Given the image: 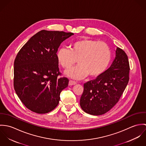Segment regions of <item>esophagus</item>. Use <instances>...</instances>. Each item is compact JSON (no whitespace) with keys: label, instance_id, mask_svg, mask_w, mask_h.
I'll list each match as a JSON object with an SVG mask.
<instances>
[{"label":"esophagus","instance_id":"esophagus-1","mask_svg":"<svg viewBox=\"0 0 146 146\" xmlns=\"http://www.w3.org/2000/svg\"><path fill=\"white\" fill-rule=\"evenodd\" d=\"M76 84V82L70 80L69 81L68 85H75V84Z\"/></svg>","mask_w":146,"mask_h":146}]
</instances>
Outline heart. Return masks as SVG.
Segmentation results:
<instances>
[{"label": "heart", "instance_id": "obj_1", "mask_svg": "<svg viewBox=\"0 0 146 146\" xmlns=\"http://www.w3.org/2000/svg\"><path fill=\"white\" fill-rule=\"evenodd\" d=\"M57 60L63 68H71L76 62L79 65L66 72L70 77L83 79L89 75L96 78L101 76L108 68L112 60V52L104 42L83 39L73 42L70 50L60 49L57 53Z\"/></svg>", "mask_w": 146, "mask_h": 146}]
</instances>
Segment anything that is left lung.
I'll return each mask as SVG.
<instances>
[{"instance_id": "left-lung-1", "label": "left lung", "mask_w": 146, "mask_h": 146, "mask_svg": "<svg viewBox=\"0 0 146 146\" xmlns=\"http://www.w3.org/2000/svg\"><path fill=\"white\" fill-rule=\"evenodd\" d=\"M130 66L127 54L117 48L111 66L96 79L84 84L80 104L84 112L103 115L116 104L127 85Z\"/></svg>"}]
</instances>
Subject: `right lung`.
<instances>
[{
  "mask_svg": "<svg viewBox=\"0 0 146 146\" xmlns=\"http://www.w3.org/2000/svg\"><path fill=\"white\" fill-rule=\"evenodd\" d=\"M72 33L42 30L33 36L17 53L14 62V88L28 109L46 113L59 104L69 80L61 75L57 52Z\"/></svg>",
  "mask_w": 146,
  "mask_h": 146,
  "instance_id": "obj_1",
  "label": "right lung"
}]
</instances>
